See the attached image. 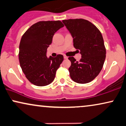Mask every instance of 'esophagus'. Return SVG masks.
Instances as JSON below:
<instances>
[{"label":"esophagus","instance_id":"1","mask_svg":"<svg viewBox=\"0 0 126 126\" xmlns=\"http://www.w3.org/2000/svg\"><path fill=\"white\" fill-rule=\"evenodd\" d=\"M63 58L64 59H68V57L66 56V55H63Z\"/></svg>","mask_w":126,"mask_h":126}]
</instances>
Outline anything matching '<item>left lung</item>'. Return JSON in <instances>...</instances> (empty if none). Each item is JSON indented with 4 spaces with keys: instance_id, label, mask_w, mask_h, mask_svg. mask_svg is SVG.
I'll use <instances>...</instances> for the list:
<instances>
[{
    "instance_id": "8db88e82",
    "label": "left lung",
    "mask_w": 126,
    "mask_h": 126,
    "mask_svg": "<svg viewBox=\"0 0 126 126\" xmlns=\"http://www.w3.org/2000/svg\"><path fill=\"white\" fill-rule=\"evenodd\" d=\"M63 22L73 37V46L81 55L79 61L73 57L68 58L71 62L70 76L78 83L90 82L98 75L105 60L102 34L94 24L86 19H69Z\"/></svg>"
}]
</instances>
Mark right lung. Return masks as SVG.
<instances>
[{
  "label": "right lung",
  "instance_id": "add662e5",
  "mask_svg": "<svg viewBox=\"0 0 126 126\" xmlns=\"http://www.w3.org/2000/svg\"><path fill=\"white\" fill-rule=\"evenodd\" d=\"M60 21H39L32 25L21 37L19 61L27 79L37 86H45L54 79L63 57L47 58V49L55 32L63 27Z\"/></svg>",
  "mask_w": 126,
  "mask_h": 126
}]
</instances>
